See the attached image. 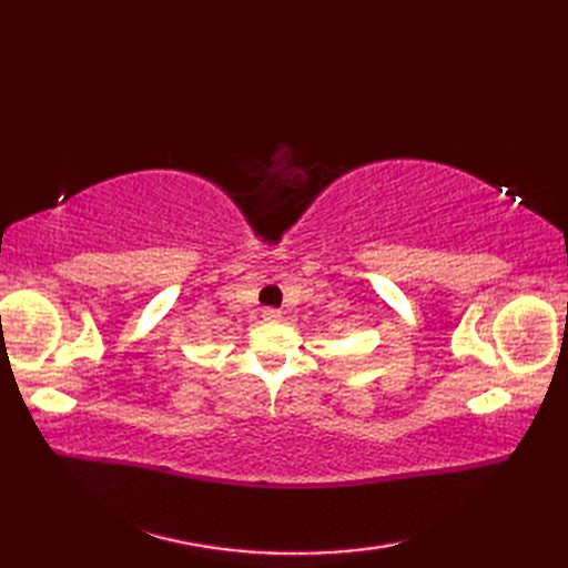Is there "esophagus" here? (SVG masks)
<instances>
[{
  "label": "esophagus",
  "instance_id": "34e87169",
  "mask_svg": "<svg viewBox=\"0 0 568 568\" xmlns=\"http://www.w3.org/2000/svg\"><path fill=\"white\" fill-rule=\"evenodd\" d=\"M282 311H277V307H265L263 311V320L265 322H282Z\"/></svg>",
  "mask_w": 568,
  "mask_h": 568
}]
</instances>
